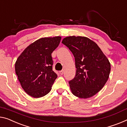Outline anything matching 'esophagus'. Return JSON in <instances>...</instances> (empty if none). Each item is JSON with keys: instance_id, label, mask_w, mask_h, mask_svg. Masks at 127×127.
Instances as JSON below:
<instances>
[{"instance_id": "esophagus-1", "label": "esophagus", "mask_w": 127, "mask_h": 127, "mask_svg": "<svg viewBox=\"0 0 127 127\" xmlns=\"http://www.w3.org/2000/svg\"><path fill=\"white\" fill-rule=\"evenodd\" d=\"M64 70H61V71H60V74L61 75H62L64 74Z\"/></svg>"}]
</instances>
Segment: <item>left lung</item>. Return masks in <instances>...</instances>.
Wrapping results in <instances>:
<instances>
[{
    "label": "left lung",
    "mask_w": 127,
    "mask_h": 127,
    "mask_svg": "<svg viewBox=\"0 0 127 127\" xmlns=\"http://www.w3.org/2000/svg\"><path fill=\"white\" fill-rule=\"evenodd\" d=\"M62 43L75 57V76L69 82L72 93L83 99L95 95L108 79L111 71L108 60L97 45L86 37H66Z\"/></svg>",
    "instance_id": "left-lung-1"
}]
</instances>
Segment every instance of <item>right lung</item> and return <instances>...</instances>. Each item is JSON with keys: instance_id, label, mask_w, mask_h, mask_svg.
<instances>
[{"instance_id": "1", "label": "right lung", "mask_w": 127, "mask_h": 127, "mask_svg": "<svg viewBox=\"0 0 127 127\" xmlns=\"http://www.w3.org/2000/svg\"><path fill=\"white\" fill-rule=\"evenodd\" d=\"M61 37L38 39L25 49L15 63V71L23 90L38 98L50 92L57 75L52 69V53Z\"/></svg>"}]
</instances>
